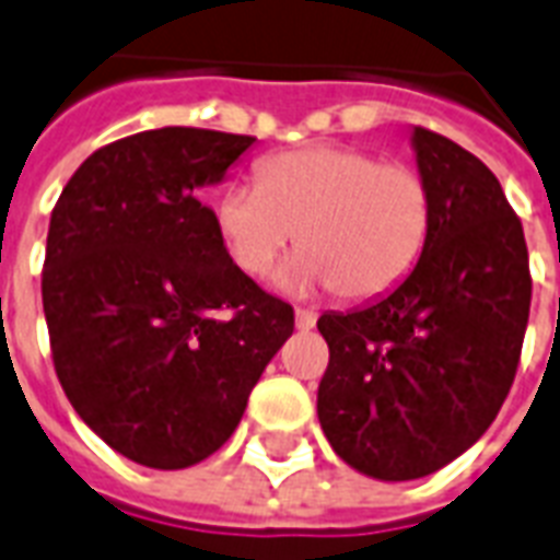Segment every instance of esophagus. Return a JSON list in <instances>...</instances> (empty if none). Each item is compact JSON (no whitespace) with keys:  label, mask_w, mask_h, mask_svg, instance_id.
I'll return each mask as SVG.
<instances>
[{"label":"esophagus","mask_w":560,"mask_h":560,"mask_svg":"<svg viewBox=\"0 0 560 560\" xmlns=\"http://www.w3.org/2000/svg\"><path fill=\"white\" fill-rule=\"evenodd\" d=\"M314 325H316L314 311H305V307H299V311H296V328H299V331H311Z\"/></svg>","instance_id":"1"}]
</instances>
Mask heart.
<instances>
[{"instance_id":"obj_1","label":"heart","mask_w":560,"mask_h":560,"mask_svg":"<svg viewBox=\"0 0 560 560\" xmlns=\"http://www.w3.org/2000/svg\"><path fill=\"white\" fill-rule=\"evenodd\" d=\"M430 188L412 165L358 148H305L270 156L258 186H232L218 232L237 270L261 279L299 232L288 290L334 288L363 302L407 279L430 232Z\"/></svg>"}]
</instances>
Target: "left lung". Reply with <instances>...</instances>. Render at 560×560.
I'll use <instances>...</instances> for the list:
<instances>
[{
    "mask_svg": "<svg viewBox=\"0 0 560 560\" xmlns=\"http://www.w3.org/2000/svg\"><path fill=\"white\" fill-rule=\"evenodd\" d=\"M409 142L433 202L416 267L316 323L331 351L316 392L325 439L383 482L435 474L479 442L512 389L532 302L526 237L494 174L424 127Z\"/></svg>",
    "mask_w": 560,
    "mask_h": 560,
    "instance_id": "left-lung-1",
    "label": "left lung"
}]
</instances>
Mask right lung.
Masks as SVG:
<instances>
[{"label":"right lung","instance_id":"obj_1","mask_svg":"<svg viewBox=\"0 0 560 560\" xmlns=\"http://www.w3.org/2000/svg\"><path fill=\"white\" fill-rule=\"evenodd\" d=\"M253 136L162 127L101 148L46 241L55 372L92 433L144 468H191L241 424L293 307L237 270L202 188Z\"/></svg>","mask_w":560,"mask_h":560}]
</instances>
